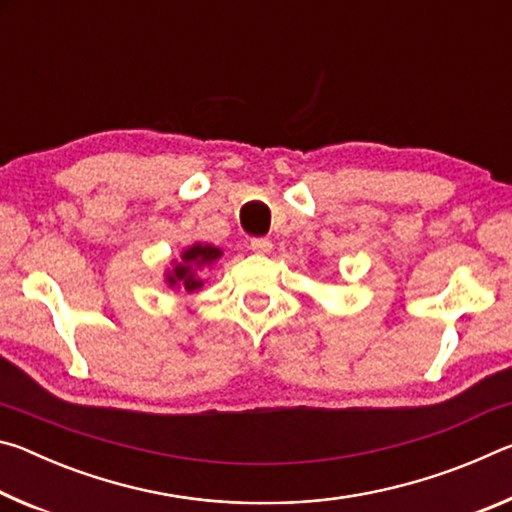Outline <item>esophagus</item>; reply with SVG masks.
Segmentation results:
<instances>
[{
	"label": "esophagus",
	"instance_id": "obj_1",
	"mask_svg": "<svg viewBox=\"0 0 512 512\" xmlns=\"http://www.w3.org/2000/svg\"><path fill=\"white\" fill-rule=\"evenodd\" d=\"M250 250L257 255H268L273 250V244L268 239H253L250 241Z\"/></svg>",
	"mask_w": 512,
	"mask_h": 512
}]
</instances>
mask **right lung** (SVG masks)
<instances>
[{
    "mask_svg": "<svg viewBox=\"0 0 512 512\" xmlns=\"http://www.w3.org/2000/svg\"><path fill=\"white\" fill-rule=\"evenodd\" d=\"M221 257V248L196 241V244L183 248L178 259H171L167 271H164V284L173 291L194 293L205 284V268H212Z\"/></svg>",
    "mask_w": 512,
    "mask_h": 512,
    "instance_id": "obj_1",
    "label": "right lung"
}]
</instances>
